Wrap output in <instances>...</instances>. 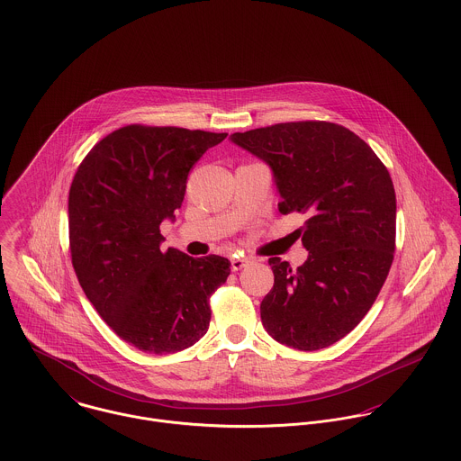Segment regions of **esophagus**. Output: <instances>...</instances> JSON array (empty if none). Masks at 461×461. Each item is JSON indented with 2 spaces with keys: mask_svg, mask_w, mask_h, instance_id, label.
Instances as JSON below:
<instances>
[{
  "mask_svg": "<svg viewBox=\"0 0 461 461\" xmlns=\"http://www.w3.org/2000/svg\"><path fill=\"white\" fill-rule=\"evenodd\" d=\"M249 263H250V259H247V258H234V259H230V267H232V271H240Z\"/></svg>",
  "mask_w": 461,
  "mask_h": 461,
  "instance_id": "34e87169",
  "label": "esophagus"
}]
</instances>
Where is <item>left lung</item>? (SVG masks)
<instances>
[{
  "mask_svg": "<svg viewBox=\"0 0 461 461\" xmlns=\"http://www.w3.org/2000/svg\"><path fill=\"white\" fill-rule=\"evenodd\" d=\"M229 140L269 167L282 214L307 216V261L296 269L267 261L275 282L261 303L264 329L294 349L327 348L362 321L394 259L389 170L362 138L331 122L275 124Z\"/></svg>",
  "mask_w": 461,
  "mask_h": 461,
  "instance_id": "1",
  "label": "left lung"
}]
</instances>
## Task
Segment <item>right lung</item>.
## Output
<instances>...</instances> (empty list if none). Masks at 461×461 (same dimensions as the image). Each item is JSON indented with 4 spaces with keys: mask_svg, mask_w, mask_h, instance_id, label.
<instances>
[{
    "mask_svg": "<svg viewBox=\"0 0 461 461\" xmlns=\"http://www.w3.org/2000/svg\"><path fill=\"white\" fill-rule=\"evenodd\" d=\"M227 132L126 126L103 138L68 192V240L79 285L106 325L145 353L194 346L209 329V296L230 275L220 256L194 259L159 232L176 220L186 179Z\"/></svg>",
    "mask_w": 461,
    "mask_h": 461,
    "instance_id": "right-lung-1",
    "label": "right lung"
}]
</instances>
